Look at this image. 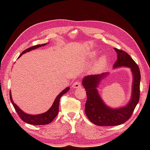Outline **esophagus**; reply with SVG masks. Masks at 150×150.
I'll list each match as a JSON object with an SVG mask.
<instances>
[{"instance_id":"34e87169","label":"esophagus","mask_w":150,"mask_h":150,"mask_svg":"<svg viewBox=\"0 0 150 150\" xmlns=\"http://www.w3.org/2000/svg\"><path fill=\"white\" fill-rule=\"evenodd\" d=\"M73 86L74 88L78 89V88H81V83L79 82V81H77V82H75V83L73 84V86Z\"/></svg>"}]
</instances>
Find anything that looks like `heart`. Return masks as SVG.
I'll return each instance as SVG.
<instances>
[{"instance_id": "obj_1", "label": "heart", "mask_w": 150, "mask_h": 150, "mask_svg": "<svg viewBox=\"0 0 150 150\" xmlns=\"http://www.w3.org/2000/svg\"><path fill=\"white\" fill-rule=\"evenodd\" d=\"M91 58H94L96 57V52H93L91 56ZM107 64V58L105 56H103L100 57L98 60V61L95 63L93 67V69L94 71H100L103 69V68L106 66Z\"/></svg>"}]
</instances>
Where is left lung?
<instances>
[{
	"mask_svg": "<svg viewBox=\"0 0 150 150\" xmlns=\"http://www.w3.org/2000/svg\"><path fill=\"white\" fill-rule=\"evenodd\" d=\"M117 52V60L114 68L125 66L131 68L133 81L130 101L126 106L118 108H111L106 105L98 91V86L100 81L105 78L108 73L85 76L82 84L87 95L85 104V113L91 122L102 126H116L124 123L132 115L139 99V85L141 80L140 71L129 54L122 50L114 48Z\"/></svg>",
	"mask_w": 150,
	"mask_h": 150,
	"instance_id": "left-lung-1",
	"label": "left lung"
}]
</instances>
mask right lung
Here are the masks:
<instances>
[{"label":"right lung","instance_id":"add662e5","mask_svg":"<svg viewBox=\"0 0 150 150\" xmlns=\"http://www.w3.org/2000/svg\"><path fill=\"white\" fill-rule=\"evenodd\" d=\"M47 44H38L36 45V46H34L33 47H30L29 48H28L27 49L24 50V51L22 52L21 55L19 56L20 57L22 54H25L28 52L30 51L31 50H33L35 49H37L38 47H40L41 46H46ZM18 57V58H19ZM70 88L67 87L66 89L62 91L61 93H60L57 95V96L55 100H54L52 106L49 110L46 111V112L42 113V114L40 115H29L25 113L24 112L22 111L21 109L17 106V105L13 103L12 100V98L11 96V92L10 91V99L11 103H12L13 106L14 107L15 110L19 116V117L21 118L22 121L27 122V123L30 124V125H47L49 124L50 122H51L57 116L58 112H59V101L61 96L63 94L66 93L69 90Z\"/></svg>","mask_w":150,"mask_h":150}]
</instances>
